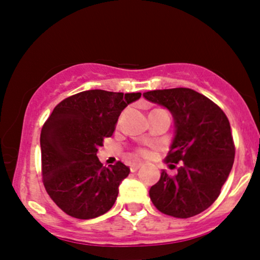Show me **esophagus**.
<instances>
[{"label":"esophagus","instance_id":"esophagus-1","mask_svg":"<svg viewBox=\"0 0 260 260\" xmlns=\"http://www.w3.org/2000/svg\"><path fill=\"white\" fill-rule=\"evenodd\" d=\"M140 166H142V164H140V162H134L129 166V169H131V171H132V172H136L137 170L140 168Z\"/></svg>","mask_w":260,"mask_h":260}]
</instances>
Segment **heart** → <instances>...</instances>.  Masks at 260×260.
Masks as SVG:
<instances>
[{"label": "heart", "instance_id": "b5f03b06", "mask_svg": "<svg viewBox=\"0 0 260 260\" xmlns=\"http://www.w3.org/2000/svg\"><path fill=\"white\" fill-rule=\"evenodd\" d=\"M137 154H138L139 156L145 157V156H148V155H149V151L147 150V149H144V148H139L138 150H137Z\"/></svg>", "mask_w": 260, "mask_h": 260}]
</instances>
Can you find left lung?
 Wrapping results in <instances>:
<instances>
[{
  "instance_id": "left-lung-1",
  "label": "left lung",
  "mask_w": 260,
  "mask_h": 260,
  "mask_svg": "<svg viewBox=\"0 0 260 260\" xmlns=\"http://www.w3.org/2000/svg\"><path fill=\"white\" fill-rule=\"evenodd\" d=\"M175 118L176 136L166 162L182 161L177 175L161 172L149 190L151 202L166 215L187 219L216 201L235 160V143L228 116L214 101L188 88L144 92Z\"/></svg>"
}]
</instances>
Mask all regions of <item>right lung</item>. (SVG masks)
<instances>
[{
    "label": "right lung",
    "mask_w": 260,
    "mask_h": 260,
    "mask_svg": "<svg viewBox=\"0 0 260 260\" xmlns=\"http://www.w3.org/2000/svg\"><path fill=\"white\" fill-rule=\"evenodd\" d=\"M140 95L85 90L62 100L45 121L40 134L43 183L67 215L94 219L115 204L129 168L121 161L103 166L98 148L112 136L122 110Z\"/></svg>",
    "instance_id": "right-lung-1"
}]
</instances>
